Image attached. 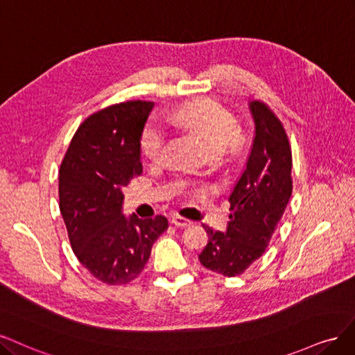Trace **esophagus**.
I'll list each match as a JSON object with an SVG mask.
<instances>
[{"instance_id":"obj_1","label":"esophagus","mask_w":355,"mask_h":355,"mask_svg":"<svg viewBox=\"0 0 355 355\" xmlns=\"http://www.w3.org/2000/svg\"><path fill=\"white\" fill-rule=\"evenodd\" d=\"M173 224L175 227H189L191 225V221L184 218V216H180V215H173Z\"/></svg>"}]
</instances>
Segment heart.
I'll use <instances>...</instances> for the list:
<instances>
[{"mask_svg": "<svg viewBox=\"0 0 355 355\" xmlns=\"http://www.w3.org/2000/svg\"><path fill=\"white\" fill-rule=\"evenodd\" d=\"M178 127L194 134L207 146L211 155H221L228 147L237 144L240 127L236 118L214 100H198L186 103L169 115ZM166 139L164 125L157 119H150L143 128L140 137L141 152L148 159L161 155Z\"/></svg>", "mask_w": 355, "mask_h": 355, "instance_id": "heart-1", "label": "heart"}]
</instances>
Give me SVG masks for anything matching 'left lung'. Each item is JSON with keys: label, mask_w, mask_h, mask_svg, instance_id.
I'll return each mask as SVG.
<instances>
[{"label": "left lung", "mask_w": 355, "mask_h": 355, "mask_svg": "<svg viewBox=\"0 0 355 355\" xmlns=\"http://www.w3.org/2000/svg\"><path fill=\"white\" fill-rule=\"evenodd\" d=\"M255 134L245 169L232 190L227 232L205 225L209 242L200 264L227 277L242 274L257 261L274 233L292 194V152L283 125L259 101H249Z\"/></svg>", "instance_id": "obj_1"}]
</instances>
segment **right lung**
Returning a JSON list of instances; mask_svg holds the SVG:
<instances>
[{
	"instance_id": "add662e5",
	"label": "right lung",
	"mask_w": 355,
	"mask_h": 355,
	"mask_svg": "<svg viewBox=\"0 0 355 355\" xmlns=\"http://www.w3.org/2000/svg\"><path fill=\"white\" fill-rule=\"evenodd\" d=\"M150 101H127L83 122L59 174L60 214L73 252L96 279L125 284L143 271L156 239L168 228L162 215L125 216L122 189L143 173L140 137Z\"/></svg>"
}]
</instances>
